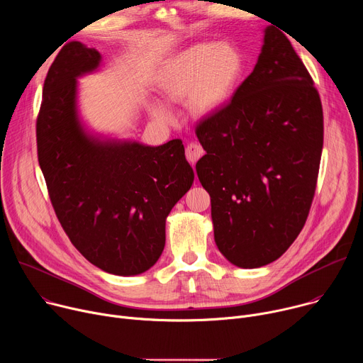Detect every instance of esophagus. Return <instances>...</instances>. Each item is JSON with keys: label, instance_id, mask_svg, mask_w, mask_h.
<instances>
[{"label": "esophagus", "instance_id": "obj_1", "mask_svg": "<svg viewBox=\"0 0 363 363\" xmlns=\"http://www.w3.org/2000/svg\"><path fill=\"white\" fill-rule=\"evenodd\" d=\"M202 155H203V149L196 142H191L185 149V157H186L188 162H191V164H195L202 157Z\"/></svg>", "mask_w": 363, "mask_h": 363}]
</instances>
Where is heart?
<instances>
[{"instance_id": "heart-1", "label": "heart", "mask_w": 363, "mask_h": 363, "mask_svg": "<svg viewBox=\"0 0 363 363\" xmlns=\"http://www.w3.org/2000/svg\"><path fill=\"white\" fill-rule=\"evenodd\" d=\"M240 51L228 43H198L178 53L165 66L160 89L169 101L189 97V106L198 115H211L227 105L242 74ZM152 115L171 122V111L152 103Z\"/></svg>"}]
</instances>
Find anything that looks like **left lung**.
Masks as SVG:
<instances>
[{
  "mask_svg": "<svg viewBox=\"0 0 363 363\" xmlns=\"http://www.w3.org/2000/svg\"><path fill=\"white\" fill-rule=\"evenodd\" d=\"M274 26L252 73L218 112L196 123V162L211 196L214 238L230 263H273L300 234L312 206L323 147L318 89Z\"/></svg>",
  "mask_w": 363,
  "mask_h": 363,
  "instance_id": "8db88e82",
  "label": "left lung"
}]
</instances>
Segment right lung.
<instances>
[{
  "instance_id": "obj_1",
  "label": "right lung",
  "mask_w": 363,
  "mask_h": 363,
  "mask_svg": "<svg viewBox=\"0 0 363 363\" xmlns=\"http://www.w3.org/2000/svg\"><path fill=\"white\" fill-rule=\"evenodd\" d=\"M100 53L69 41L50 66L35 123L37 155L55 213L80 254L100 270L135 276L165 247V220L194 182L181 139L161 146L99 140L77 118V77Z\"/></svg>"
}]
</instances>
